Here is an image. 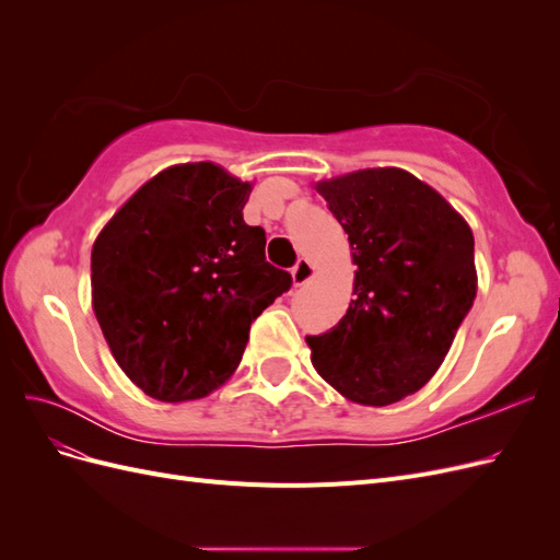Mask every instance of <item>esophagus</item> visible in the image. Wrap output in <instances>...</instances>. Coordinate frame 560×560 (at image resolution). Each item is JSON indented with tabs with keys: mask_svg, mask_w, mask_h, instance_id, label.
I'll list each match as a JSON object with an SVG mask.
<instances>
[{
	"mask_svg": "<svg viewBox=\"0 0 560 560\" xmlns=\"http://www.w3.org/2000/svg\"><path fill=\"white\" fill-rule=\"evenodd\" d=\"M313 276H315V268H313V264H311L308 259L301 257V259L292 266V280H294V284H306Z\"/></svg>",
	"mask_w": 560,
	"mask_h": 560,
	"instance_id": "obj_1",
	"label": "esophagus"
}]
</instances>
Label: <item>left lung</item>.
<instances>
[{
    "mask_svg": "<svg viewBox=\"0 0 560 560\" xmlns=\"http://www.w3.org/2000/svg\"><path fill=\"white\" fill-rule=\"evenodd\" d=\"M317 191L348 233L358 270L341 322L306 336L313 366L350 401L395 404L434 376L471 311V229L399 167L319 182Z\"/></svg>",
    "mask_w": 560,
    "mask_h": 560,
    "instance_id": "obj_1",
    "label": "left lung"
}]
</instances>
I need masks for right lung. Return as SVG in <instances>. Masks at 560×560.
<instances>
[{"mask_svg": "<svg viewBox=\"0 0 560 560\" xmlns=\"http://www.w3.org/2000/svg\"><path fill=\"white\" fill-rule=\"evenodd\" d=\"M252 186L214 163L149 179L91 254L93 311L114 360L149 397L210 395L241 364L249 325L292 287L247 226Z\"/></svg>", "mask_w": 560, "mask_h": 560, "instance_id": "obj_1", "label": "right lung"}]
</instances>
